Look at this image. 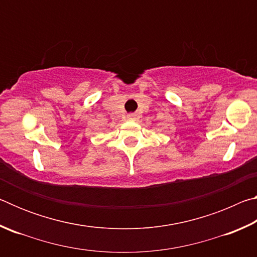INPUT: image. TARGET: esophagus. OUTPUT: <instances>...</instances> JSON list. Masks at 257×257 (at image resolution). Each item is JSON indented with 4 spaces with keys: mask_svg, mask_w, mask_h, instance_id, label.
Here are the masks:
<instances>
[{
    "mask_svg": "<svg viewBox=\"0 0 257 257\" xmlns=\"http://www.w3.org/2000/svg\"><path fill=\"white\" fill-rule=\"evenodd\" d=\"M128 118H129V119H134V118H135V114H134V113H132V114H129V115H128Z\"/></svg>",
    "mask_w": 257,
    "mask_h": 257,
    "instance_id": "34e87169",
    "label": "esophagus"
}]
</instances>
